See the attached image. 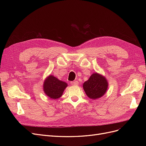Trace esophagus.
Instances as JSON below:
<instances>
[{"instance_id":"obj_1","label":"esophagus","mask_w":146,"mask_h":146,"mask_svg":"<svg viewBox=\"0 0 146 146\" xmlns=\"http://www.w3.org/2000/svg\"><path fill=\"white\" fill-rule=\"evenodd\" d=\"M70 84L72 85H77L78 84V81H74V82H70Z\"/></svg>"}]
</instances>
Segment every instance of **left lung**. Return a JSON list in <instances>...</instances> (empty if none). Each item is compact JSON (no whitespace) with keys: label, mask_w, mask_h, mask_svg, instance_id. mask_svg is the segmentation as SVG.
Masks as SVG:
<instances>
[{"label":"left lung","mask_w":146,"mask_h":146,"mask_svg":"<svg viewBox=\"0 0 146 146\" xmlns=\"http://www.w3.org/2000/svg\"><path fill=\"white\" fill-rule=\"evenodd\" d=\"M107 79L98 72L92 73L89 79L83 84V88L86 96L91 99L102 98L108 90Z\"/></svg>","instance_id":"1"}]
</instances>
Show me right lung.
<instances>
[{
  "instance_id": "right-lung-1",
  "label": "right lung",
  "mask_w": 146,
  "mask_h": 146,
  "mask_svg": "<svg viewBox=\"0 0 146 146\" xmlns=\"http://www.w3.org/2000/svg\"><path fill=\"white\" fill-rule=\"evenodd\" d=\"M68 84L66 82L58 80L52 75L47 76L43 84V91L48 98L53 99H57L63 95Z\"/></svg>"
}]
</instances>
